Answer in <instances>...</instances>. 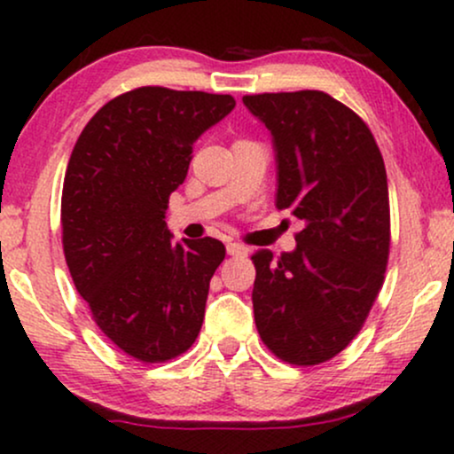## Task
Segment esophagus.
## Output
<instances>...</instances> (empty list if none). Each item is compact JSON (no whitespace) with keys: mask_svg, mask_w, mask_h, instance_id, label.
I'll list each match as a JSON object with an SVG mask.
<instances>
[{"mask_svg":"<svg viewBox=\"0 0 454 454\" xmlns=\"http://www.w3.org/2000/svg\"><path fill=\"white\" fill-rule=\"evenodd\" d=\"M226 252L231 254V256H234V258H245V256H247V247H245V245H241V243H228L226 245Z\"/></svg>","mask_w":454,"mask_h":454,"instance_id":"esophagus-1","label":"esophagus"}]
</instances>
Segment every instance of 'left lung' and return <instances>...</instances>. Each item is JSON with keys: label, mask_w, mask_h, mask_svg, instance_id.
Instances as JSON below:
<instances>
[{"label": "left lung", "mask_w": 454, "mask_h": 454, "mask_svg": "<svg viewBox=\"0 0 454 454\" xmlns=\"http://www.w3.org/2000/svg\"><path fill=\"white\" fill-rule=\"evenodd\" d=\"M278 160V209L303 222L294 252L252 256L254 317L290 364H320L358 335L384 284L388 184L367 123L325 91L243 96Z\"/></svg>", "instance_id": "1"}]
</instances>
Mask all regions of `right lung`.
<instances>
[{"mask_svg": "<svg viewBox=\"0 0 454 454\" xmlns=\"http://www.w3.org/2000/svg\"><path fill=\"white\" fill-rule=\"evenodd\" d=\"M234 104L138 87L104 104L72 149L61 194L67 269L100 331L137 361H170L200 333L226 247L211 237L173 243L166 209L192 145Z\"/></svg>", "mask_w": 454, "mask_h": 454, "instance_id": "1", "label": "right lung"}]
</instances>
